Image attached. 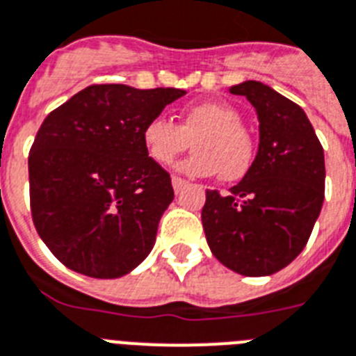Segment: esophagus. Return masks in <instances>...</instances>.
Masks as SVG:
<instances>
[{
  "label": "esophagus",
  "mask_w": 356,
  "mask_h": 356,
  "mask_svg": "<svg viewBox=\"0 0 356 356\" xmlns=\"http://www.w3.org/2000/svg\"><path fill=\"white\" fill-rule=\"evenodd\" d=\"M172 184H173V190H175V193H179V192H183L188 183L181 177H172Z\"/></svg>",
  "instance_id": "1"
}]
</instances>
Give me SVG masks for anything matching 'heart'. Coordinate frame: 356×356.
Masks as SVG:
<instances>
[{"instance_id": "1", "label": "heart", "mask_w": 356, "mask_h": 356, "mask_svg": "<svg viewBox=\"0 0 356 356\" xmlns=\"http://www.w3.org/2000/svg\"><path fill=\"white\" fill-rule=\"evenodd\" d=\"M143 143L149 157L159 164H172L190 149L195 153L179 164L192 177L218 175L223 181H239L252 166L254 143L241 124V115L230 104L201 102L188 106L179 122L155 117L143 129Z\"/></svg>"}]
</instances>
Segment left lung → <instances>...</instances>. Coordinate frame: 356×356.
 Segmentation results:
<instances>
[{
    "mask_svg": "<svg viewBox=\"0 0 356 356\" xmlns=\"http://www.w3.org/2000/svg\"><path fill=\"white\" fill-rule=\"evenodd\" d=\"M230 93L247 97L258 113V155L228 195L207 192L204 236L225 267L268 276L287 267L313 232L325 190L323 148L305 111L273 88L248 80Z\"/></svg>",
    "mask_w": 356,
    "mask_h": 356,
    "instance_id": "obj_1",
    "label": "left lung"
}]
</instances>
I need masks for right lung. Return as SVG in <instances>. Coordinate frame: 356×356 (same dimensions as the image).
<instances>
[{
  "label": "right lung",
  "mask_w": 356,
  "mask_h": 356,
  "mask_svg": "<svg viewBox=\"0 0 356 356\" xmlns=\"http://www.w3.org/2000/svg\"><path fill=\"white\" fill-rule=\"evenodd\" d=\"M184 93L97 83L43 120L29 152L31 213L65 267L120 278L152 252L173 188L148 157L143 129Z\"/></svg>",
  "instance_id": "1"
}]
</instances>
